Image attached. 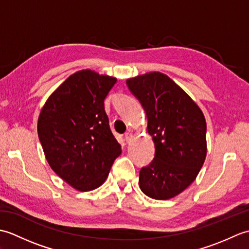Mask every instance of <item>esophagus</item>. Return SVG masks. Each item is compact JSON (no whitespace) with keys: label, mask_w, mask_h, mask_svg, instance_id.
I'll return each mask as SVG.
<instances>
[{"label":"esophagus","mask_w":249,"mask_h":249,"mask_svg":"<svg viewBox=\"0 0 249 249\" xmlns=\"http://www.w3.org/2000/svg\"><path fill=\"white\" fill-rule=\"evenodd\" d=\"M125 140L127 142H130L131 140H133V134L131 133H126L125 134Z\"/></svg>","instance_id":"34e87169"}]
</instances>
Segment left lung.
Here are the masks:
<instances>
[{
	"instance_id": "1",
	"label": "left lung",
	"mask_w": 249,
	"mask_h": 249,
	"mask_svg": "<svg viewBox=\"0 0 249 249\" xmlns=\"http://www.w3.org/2000/svg\"><path fill=\"white\" fill-rule=\"evenodd\" d=\"M139 99L146 130L155 144V157L139 173V186L147 197L168 200L184 192L202 168L206 157V122L192 97L160 71L126 80Z\"/></svg>"
}]
</instances>
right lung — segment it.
Instances as JSON below:
<instances>
[{
    "label": "right lung",
    "instance_id": "1",
    "mask_svg": "<svg viewBox=\"0 0 249 249\" xmlns=\"http://www.w3.org/2000/svg\"><path fill=\"white\" fill-rule=\"evenodd\" d=\"M115 82L114 77L79 71L50 95L39 113L37 133L47 161L79 192L104 184L122 153L104 106Z\"/></svg>",
    "mask_w": 249,
    "mask_h": 249
}]
</instances>
